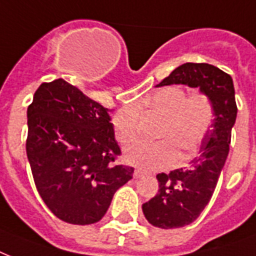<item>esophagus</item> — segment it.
Segmentation results:
<instances>
[{
    "label": "esophagus",
    "instance_id": "obj_1",
    "mask_svg": "<svg viewBox=\"0 0 256 256\" xmlns=\"http://www.w3.org/2000/svg\"><path fill=\"white\" fill-rule=\"evenodd\" d=\"M142 175H144V172H142V170H134V179H140Z\"/></svg>",
    "mask_w": 256,
    "mask_h": 256
}]
</instances>
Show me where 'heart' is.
I'll return each mask as SVG.
<instances>
[{"instance_id": "obj_1", "label": "heart", "mask_w": 256, "mask_h": 256, "mask_svg": "<svg viewBox=\"0 0 256 256\" xmlns=\"http://www.w3.org/2000/svg\"><path fill=\"white\" fill-rule=\"evenodd\" d=\"M150 110L164 116L158 142H138L124 150L126 163L144 170L172 167L180 159H190L202 146L214 120L212 102L204 93L186 97L179 86H166L146 100ZM116 138L122 144L134 142L138 136V112L134 106L122 108L112 120Z\"/></svg>"}]
</instances>
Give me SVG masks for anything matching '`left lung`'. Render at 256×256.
Wrapping results in <instances>:
<instances>
[{
	"instance_id": "1",
	"label": "left lung",
	"mask_w": 256,
	"mask_h": 256,
	"mask_svg": "<svg viewBox=\"0 0 256 256\" xmlns=\"http://www.w3.org/2000/svg\"><path fill=\"white\" fill-rule=\"evenodd\" d=\"M182 84L199 88L212 102L214 120L206 134L199 156L170 174H159V194L142 204L150 224L159 228H179L198 219L212 196L228 156L231 130L236 120V102L232 78L210 64L186 62L160 84Z\"/></svg>"
}]
</instances>
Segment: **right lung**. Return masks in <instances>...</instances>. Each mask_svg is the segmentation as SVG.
<instances>
[{
  "mask_svg": "<svg viewBox=\"0 0 256 256\" xmlns=\"http://www.w3.org/2000/svg\"><path fill=\"white\" fill-rule=\"evenodd\" d=\"M26 114V155L44 203L70 224L101 220L134 175L114 164L122 150L110 110L57 78L40 85Z\"/></svg>",
  "mask_w": 256,
  "mask_h": 256,
  "instance_id": "obj_1",
  "label": "right lung"
}]
</instances>
